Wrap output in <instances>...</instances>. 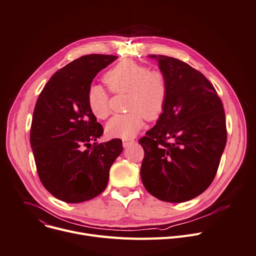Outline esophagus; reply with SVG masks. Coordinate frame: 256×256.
Segmentation results:
<instances>
[{"mask_svg":"<svg viewBox=\"0 0 256 256\" xmlns=\"http://www.w3.org/2000/svg\"><path fill=\"white\" fill-rule=\"evenodd\" d=\"M134 140H124L122 141V145H124V148H128V147H130L132 144H134Z\"/></svg>","mask_w":256,"mask_h":256,"instance_id":"34e87169","label":"esophagus"}]
</instances>
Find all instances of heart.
<instances>
[{
  "instance_id": "b5f03b06",
  "label": "heart",
  "mask_w": 256,
  "mask_h": 256,
  "mask_svg": "<svg viewBox=\"0 0 256 256\" xmlns=\"http://www.w3.org/2000/svg\"><path fill=\"white\" fill-rule=\"evenodd\" d=\"M104 82L114 94L128 92L126 114H118L108 122L107 134L128 140L134 136L147 120H155L164 112L168 95V78L160 69H149L134 60H124L104 76ZM88 105L97 118L110 114L109 95L98 84H92L86 92Z\"/></svg>"
}]
</instances>
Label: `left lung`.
<instances>
[{
    "label": "left lung",
    "instance_id": "1",
    "mask_svg": "<svg viewBox=\"0 0 256 256\" xmlns=\"http://www.w3.org/2000/svg\"><path fill=\"white\" fill-rule=\"evenodd\" d=\"M168 78L166 108L138 143L141 178L159 200L180 203L212 182L226 143L224 106L214 86L195 68L164 55H149Z\"/></svg>",
    "mask_w": 256,
    "mask_h": 256
}]
</instances>
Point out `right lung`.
<instances>
[{
  "label": "right lung",
  "instance_id": "right-lung-1",
  "mask_svg": "<svg viewBox=\"0 0 256 256\" xmlns=\"http://www.w3.org/2000/svg\"><path fill=\"white\" fill-rule=\"evenodd\" d=\"M116 59L102 54L82 56L56 72L38 98L30 145L42 186L61 201L80 203L101 194L111 166L122 152L120 138L84 149L103 134L88 105V88Z\"/></svg>",
  "mask_w": 256,
  "mask_h": 256
}]
</instances>
